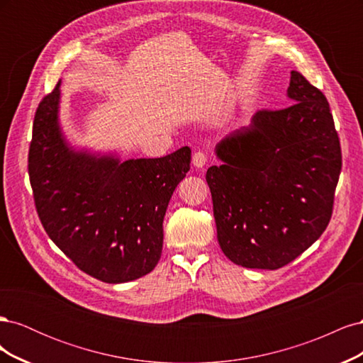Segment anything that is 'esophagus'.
Here are the masks:
<instances>
[{"instance_id":"1","label":"esophagus","mask_w":363,"mask_h":363,"mask_svg":"<svg viewBox=\"0 0 363 363\" xmlns=\"http://www.w3.org/2000/svg\"><path fill=\"white\" fill-rule=\"evenodd\" d=\"M207 162V155L203 151H195L192 156V164L195 168H203Z\"/></svg>"}]
</instances>
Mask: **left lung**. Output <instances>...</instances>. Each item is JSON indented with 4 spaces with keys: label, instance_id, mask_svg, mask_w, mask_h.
<instances>
[{
    "label": "left lung",
    "instance_id": "left-lung-1",
    "mask_svg": "<svg viewBox=\"0 0 363 363\" xmlns=\"http://www.w3.org/2000/svg\"><path fill=\"white\" fill-rule=\"evenodd\" d=\"M292 104L259 111L216 145L211 167L218 242L236 265L279 269L330 223L342 155L324 94L292 71Z\"/></svg>",
    "mask_w": 363,
    "mask_h": 363
}]
</instances>
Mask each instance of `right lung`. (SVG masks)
<instances>
[{"label":"right lung","instance_id":"obj_1","mask_svg":"<svg viewBox=\"0 0 363 363\" xmlns=\"http://www.w3.org/2000/svg\"><path fill=\"white\" fill-rule=\"evenodd\" d=\"M60 83L42 98L33 123L28 175L47 235L77 268L104 283L151 272L163 245V218L186 177L191 148L121 162L75 151L59 124Z\"/></svg>","mask_w":363,"mask_h":363}]
</instances>
